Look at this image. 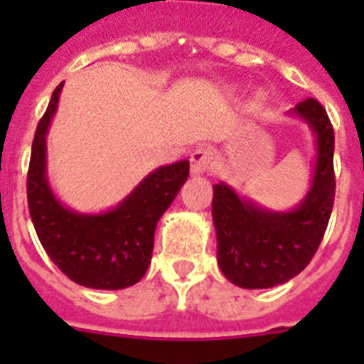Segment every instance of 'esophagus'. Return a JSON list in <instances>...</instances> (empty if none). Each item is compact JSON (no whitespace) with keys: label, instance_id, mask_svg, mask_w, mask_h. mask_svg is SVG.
<instances>
[{"label":"esophagus","instance_id":"esophagus-1","mask_svg":"<svg viewBox=\"0 0 364 364\" xmlns=\"http://www.w3.org/2000/svg\"><path fill=\"white\" fill-rule=\"evenodd\" d=\"M211 160H213V153L210 147H196L191 153V173L193 176H202L210 171Z\"/></svg>","mask_w":364,"mask_h":364}]
</instances>
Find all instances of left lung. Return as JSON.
<instances>
[{
  "label": "left lung",
  "mask_w": 364,
  "mask_h": 364,
  "mask_svg": "<svg viewBox=\"0 0 364 364\" xmlns=\"http://www.w3.org/2000/svg\"><path fill=\"white\" fill-rule=\"evenodd\" d=\"M316 136L310 191L296 208L274 211L240 196L227 183L213 185L217 262L228 282L243 289H270L299 276L327 230L334 204V130L327 111L308 98L289 111Z\"/></svg>",
  "instance_id": "obj_1"
}]
</instances>
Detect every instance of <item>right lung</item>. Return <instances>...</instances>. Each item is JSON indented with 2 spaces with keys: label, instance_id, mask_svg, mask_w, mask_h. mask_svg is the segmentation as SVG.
<instances>
[{
  "label": "right lung",
  "instance_id": "obj_1",
  "mask_svg": "<svg viewBox=\"0 0 364 364\" xmlns=\"http://www.w3.org/2000/svg\"><path fill=\"white\" fill-rule=\"evenodd\" d=\"M64 82L54 88L37 124L28 170V208L37 238L54 264L82 287L117 291L145 276L160 217L188 177V160L151 171L121 204L79 213L56 198L47 177V132Z\"/></svg>",
  "mask_w": 364,
  "mask_h": 364
}]
</instances>
